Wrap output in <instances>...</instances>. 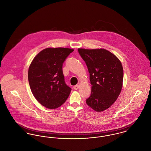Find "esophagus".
I'll use <instances>...</instances> for the list:
<instances>
[{"mask_svg":"<svg viewBox=\"0 0 151 151\" xmlns=\"http://www.w3.org/2000/svg\"><path fill=\"white\" fill-rule=\"evenodd\" d=\"M79 87H80V85H75V86H74V90H77V89L79 88Z\"/></svg>","mask_w":151,"mask_h":151,"instance_id":"obj_1","label":"esophagus"}]
</instances>
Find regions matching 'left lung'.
<instances>
[{
	"label": "left lung",
	"instance_id": "obj_1",
	"mask_svg": "<svg viewBox=\"0 0 151 151\" xmlns=\"http://www.w3.org/2000/svg\"><path fill=\"white\" fill-rule=\"evenodd\" d=\"M90 75L91 92L87 105L97 111L109 108L120 95L123 82L120 60L104 49H78Z\"/></svg>",
	"mask_w": 151,
	"mask_h": 151
}]
</instances>
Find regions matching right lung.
<instances>
[{
	"instance_id": "obj_1",
	"label": "right lung",
	"mask_w": 151,
	"mask_h": 151,
	"mask_svg": "<svg viewBox=\"0 0 151 151\" xmlns=\"http://www.w3.org/2000/svg\"><path fill=\"white\" fill-rule=\"evenodd\" d=\"M73 51L69 48H47L31 63L28 71L31 91L36 100L47 108L60 107L70 93L71 89L65 81L62 65Z\"/></svg>"
}]
</instances>
